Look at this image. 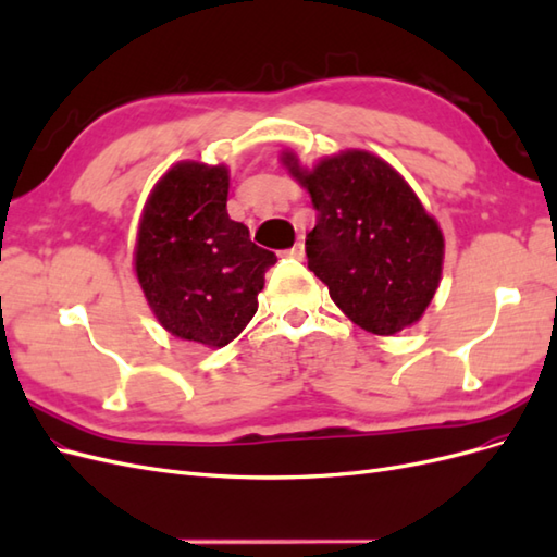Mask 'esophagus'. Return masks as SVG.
I'll return each mask as SVG.
<instances>
[{"instance_id":"1","label":"esophagus","mask_w":557,"mask_h":557,"mask_svg":"<svg viewBox=\"0 0 557 557\" xmlns=\"http://www.w3.org/2000/svg\"><path fill=\"white\" fill-rule=\"evenodd\" d=\"M288 256L290 258H295V260H305V244H295L290 250H288Z\"/></svg>"}]
</instances>
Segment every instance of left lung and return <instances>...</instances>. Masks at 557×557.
Wrapping results in <instances>:
<instances>
[{"instance_id":"obj_1","label":"left lung","mask_w":557,"mask_h":557,"mask_svg":"<svg viewBox=\"0 0 557 557\" xmlns=\"http://www.w3.org/2000/svg\"><path fill=\"white\" fill-rule=\"evenodd\" d=\"M281 164L318 211L307 234L311 272L358 327L393 336L423 318L444 269V232L391 162L362 148L313 166L283 150Z\"/></svg>"}]
</instances>
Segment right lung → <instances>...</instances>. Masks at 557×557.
<instances>
[{
	"label": "right lung",
	"instance_id": "obj_1",
	"mask_svg": "<svg viewBox=\"0 0 557 557\" xmlns=\"http://www.w3.org/2000/svg\"><path fill=\"white\" fill-rule=\"evenodd\" d=\"M227 164H172L146 199L134 244V274L158 323L207 348L237 339L276 262L227 215Z\"/></svg>",
	"mask_w": 557,
	"mask_h": 557
}]
</instances>
